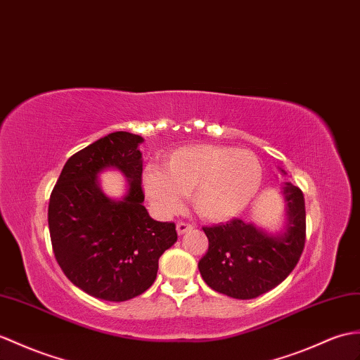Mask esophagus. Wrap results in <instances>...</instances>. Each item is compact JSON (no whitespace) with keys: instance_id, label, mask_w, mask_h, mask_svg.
<instances>
[{"instance_id":"esophagus-1","label":"esophagus","mask_w":360,"mask_h":360,"mask_svg":"<svg viewBox=\"0 0 360 360\" xmlns=\"http://www.w3.org/2000/svg\"><path fill=\"white\" fill-rule=\"evenodd\" d=\"M191 230H193V225H191V224H187V222H178L176 224L178 235H184V233L191 231Z\"/></svg>"}]
</instances>
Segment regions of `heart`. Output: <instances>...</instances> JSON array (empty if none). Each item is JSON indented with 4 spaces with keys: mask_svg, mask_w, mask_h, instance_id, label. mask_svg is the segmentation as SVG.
Returning <instances> with one entry per match:
<instances>
[{
    "mask_svg": "<svg viewBox=\"0 0 360 360\" xmlns=\"http://www.w3.org/2000/svg\"><path fill=\"white\" fill-rule=\"evenodd\" d=\"M261 184L262 164L253 152L213 144L181 147L164 158L161 170L142 173L146 196L161 214L174 213L181 196H188L196 214L210 222L240 214Z\"/></svg>",
    "mask_w": 360,
    "mask_h": 360,
    "instance_id": "1",
    "label": "heart"
}]
</instances>
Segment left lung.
<instances>
[{"instance_id":"obj_1","label":"left lung","mask_w":360,"mask_h":360,"mask_svg":"<svg viewBox=\"0 0 360 360\" xmlns=\"http://www.w3.org/2000/svg\"><path fill=\"white\" fill-rule=\"evenodd\" d=\"M281 193L285 225L278 233L242 219L202 229L208 250L198 269L208 287L235 299H255L295 270L305 245V200L291 182L283 184Z\"/></svg>"}]
</instances>
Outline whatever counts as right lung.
I'll return each instance as SVG.
<instances>
[{"label": "right lung", "mask_w": 360, "mask_h": 360, "mask_svg": "<svg viewBox=\"0 0 360 360\" xmlns=\"http://www.w3.org/2000/svg\"><path fill=\"white\" fill-rule=\"evenodd\" d=\"M144 138L115 131L67 160L49 200L56 262L87 295L122 302L152 287L161 255L178 240L173 222L150 218L142 191ZM120 169L128 179L121 200L108 198L97 174Z\"/></svg>", "instance_id": "obj_1"}]
</instances>
